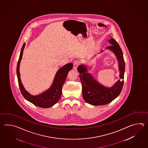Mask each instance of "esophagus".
Wrapping results in <instances>:
<instances>
[{"label":"esophagus","instance_id":"esophagus-1","mask_svg":"<svg viewBox=\"0 0 148 148\" xmlns=\"http://www.w3.org/2000/svg\"><path fill=\"white\" fill-rule=\"evenodd\" d=\"M80 64V62L78 60H75L74 62H73V69H77L78 66H79Z\"/></svg>","mask_w":148,"mask_h":148}]
</instances>
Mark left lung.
Listing matches in <instances>:
<instances>
[{"label": "left lung", "mask_w": 148, "mask_h": 148, "mask_svg": "<svg viewBox=\"0 0 148 148\" xmlns=\"http://www.w3.org/2000/svg\"><path fill=\"white\" fill-rule=\"evenodd\" d=\"M109 42L112 45L107 47L113 51L119 61L120 80L111 88H106L95 80L90 74L87 73V68L84 65L78 67L80 79L82 87V96L87 103L92 105H104L108 104L120 95L123 88L124 76L125 69L123 52L119 44L113 38Z\"/></svg>", "instance_id": "8db88e82"}]
</instances>
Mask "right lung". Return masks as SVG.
<instances>
[{
  "mask_svg": "<svg viewBox=\"0 0 148 148\" xmlns=\"http://www.w3.org/2000/svg\"><path fill=\"white\" fill-rule=\"evenodd\" d=\"M25 45V43L23 44L21 49L16 69L19 89L23 97L35 105L42 108L51 107L56 104L60 99L61 95L62 94L63 84L66 79L69 71L73 69V64L68 63L58 71L53 84L47 90L38 96H32L27 91L25 90L21 82L19 74V64L22 58L23 52Z\"/></svg>",
  "mask_w": 148,
  "mask_h": 148,
  "instance_id": "right-lung-1",
  "label": "right lung"
}]
</instances>
